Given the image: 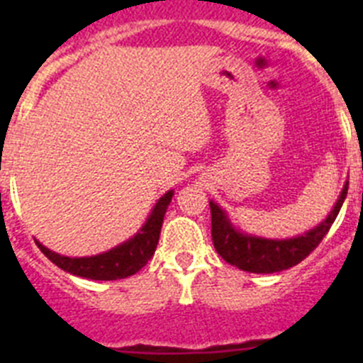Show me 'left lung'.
I'll use <instances>...</instances> for the list:
<instances>
[{"mask_svg":"<svg viewBox=\"0 0 363 363\" xmlns=\"http://www.w3.org/2000/svg\"><path fill=\"white\" fill-rule=\"evenodd\" d=\"M347 189L349 182H345L338 201L335 203L331 213L327 214L325 220L300 236L285 240L262 238V236L247 234L236 229L230 223L225 211L211 200V218H213L211 233H213L214 249L227 264L242 269V271L256 272V274H272V272L285 271V269L300 264L301 259L307 258L318 247L323 236L331 229L333 221L338 216L345 196H347Z\"/></svg>","mask_w":363,"mask_h":363,"instance_id":"1","label":"left lung"}]
</instances>
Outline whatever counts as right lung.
Returning a JSON list of instances; mask_svg holds the SVG:
<instances>
[{
  "mask_svg": "<svg viewBox=\"0 0 363 363\" xmlns=\"http://www.w3.org/2000/svg\"><path fill=\"white\" fill-rule=\"evenodd\" d=\"M174 191H167L156 205L150 211L149 218L142 225V229L134 234L133 238L120 245L112 247L111 251H105L101 255L83 256V258H70V256L57 255L50 251L41 242L36 240V245L40 247L47 258L56 264L57 267L65 272H70L74 277L89 278V280H121V278L133 277L142 267H145L147 262L152 258L156 245H158L160 233H162L163 216L167 213V207L171 203Z\"/></svg>",
  "mask_w": 363,
  "mask_h": 363,
  "instance_id": "right-lung-1",
  "label": "right lung"
}]
</instances>
